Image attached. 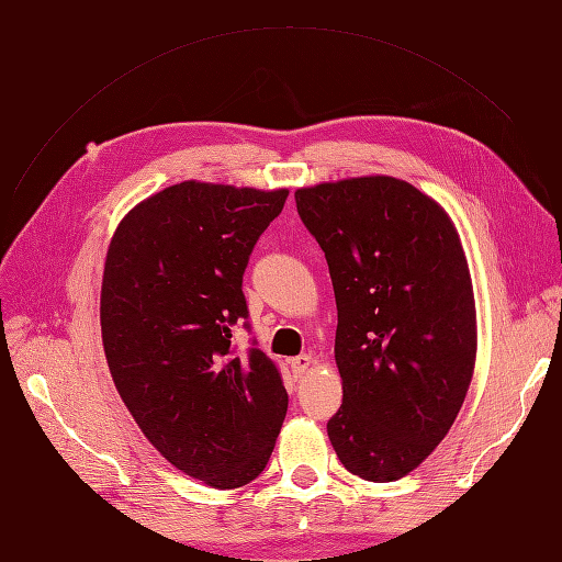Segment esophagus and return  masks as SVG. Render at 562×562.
Returning <instances> with one entry per match:
<instances>
[{
    "instance_id": "esophagus-1",
    "label": "esophagus",
    "mask_w": 562,
    "mask_h": 562,
    "mask_svg": "<svg viewBox=\"0 0 562 562\" xmlns=\"http://www.w3.org/2000/svg\"><path fill=\"white\" fill-rule=\"evenodd\" d=\"M312 363H314V359L310 353H302V356H295V359H291V370H293V375L295 378H302L304 372H310V368H312Z\"/></svg>"
}]
</instances>
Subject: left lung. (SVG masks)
Listing matches in <instances>:
<instances>
[{
	"instance_id": "1",
	"label": "left lung",
	"mask_w": 562,
	"mask_h": 562,
	"mask_svg": "<svg viewBox=\"0 0 562 562\" xmlns=\"http://www.w3.org/2000/svg\"><path fill=\"white\" fill-rule=\"evenodd\" d=\"M297 213L326 252L342 405L328 438L347 471L391 483L450 431L475 366V302L450 215L411 182L302 187Z\"/></svg>"
}]
</instances>
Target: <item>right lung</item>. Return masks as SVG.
I'll list each match as a JSON object with an SVG mask.
<instances>
[{"mask_svg": "<svg viewBox=\"0 0 562 562\" xmlns=\"http://www.w3.org/2000/svg\"><path fill=\"white\" fill-rule=\"evenodd\" d=\"M285 199L184 180L128 211L108 248L100 330L119 396L168 462L217 490L258 479L288 411L274 361L232 345L248 258Z\"/></svg>", "mask_w": 562, "mask_h": 562, "instance_id": "right-lung-1", "label": "right lung"}]
</instances>
